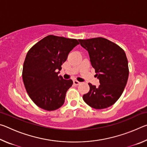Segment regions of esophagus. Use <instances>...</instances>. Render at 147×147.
I'll use <instances>...</instances> for the list:
<instances>
[{"label":"esophagus","instance_id":"obj_1","mask_svg":"<svg viewBox=\"0 0 147 147\" xmlns=\"http://www.w3.org/2000/svg\"><path fill=\"white\" fill-rule=\"evenodd\" d=\"M73 83H74V85H76V86H78V85H79L80 84V82L77 81V80H74L73 81Z\"/></svg>","mask_w":147,"mask_h":147}]
</instances>
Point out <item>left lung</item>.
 Masks as SVG:
<instances>
[{
	"instance_id": "8db88e82",
	"label": "left lung",
	"mask_w": 147,
	"mask_h": 147,
	"mask_svg": "<svg viewBox=\"0 0 147 147\" xmlns=\"http://www.w3.org/2000/svg\"><path fill=\"white\" fill-rule=\"evenodd\" d=\"M88 51L91 65L99 79L98 87L89 83V91L83 95L85 102L94 109L112 106L121 96L127 83L129 69L124 50L103 38L78 39Z\"/></svg>"
}]
</instances>
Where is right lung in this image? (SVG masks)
Wrapping results in <instances>:
<instances>
[{
    "label": "right lung",
    "instance_id": "add662e5",
    "mask_svg": "<svg viewBox=\"0 0 147 147\" xmlns=\"http://www.w3.org/2000/svg\"><path fill=\"white\" fill-rule=\"evenodd\" d=\"M75 39L49 35L29 50L24 61L23 80L30 98L39 108L53 111L63 105L71 79L58 76L69 53L78 45Z\"/></svg>",
    "mask_w": 147,
    "mask_h": 147
}]
</instances>
